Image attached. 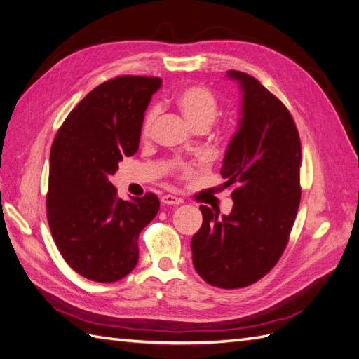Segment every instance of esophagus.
<instances>
[{
  "label": "esophagus",
  "instance_id": "1",
  "mask_svg": "<svg viewBox=\"0 0 359 359\" xmlns=\"http://www.w3.org/2000/svg\"><path fill=\"white\" fill-rule=\"evenodd\" d=\"M161 203L163 205H181L182 199L173 196V194H165V196L161 198Z\"/></svg>",
  "mask_w": 359,
  "mask_h": 359
}]
</instances>
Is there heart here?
Wrapping results in <instances>:
<instances>
[{"mask_svg":"<svg viewBox=\"0 0 359 359\" xmlns=\"http://www.w3.org/2000/svg\"><path fill=\"white\" fill-rule=\"evenodd\" d=\"M180 112L187 119V123L196 130L206 132L219 115V100L217 97L205 86L193 85L184 88L175 99ZM160 114V107L153 106L147 112L142 124V135L148 136L153 130Z\"/></svg>","mask_w":359,"mask_h":359,"instance_id":"b5f03b06","label":"heart"}]
</instances>
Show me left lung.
<instances>
[{"instance_id": "obj_1", "label": "left lung", "mask_w": 359, "mask_h": 359, "mask_svg": "<svg viewBox=\"0 0 359 359\" xmlns=\"http://www.w3.org/2000/svg\"><path fill=\"white\" fill-rule=\"evenodd\" d=\"M227 78L240 86L241 107L220 173L238 189L231 214L201 205L191 255L206 283L238 289L262 278L285 252L301 199V142L286 106L257 79L238 70Z\"/></svg>"}]
</instances>
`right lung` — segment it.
Returning <instances> with one entry per match:
<instances>
[{
  "mask_svg": "<svg viewBox=\"0 0 359 359\" xmlns=\"http://www.w3.org/2000/svg\"><path fill=\"white\" fill-rule=\"evenodd\" d=\"M160 78L119 76L94 88L69 114L50 149L48 222L61 256L82 277L112 283L139 259L137 238L154 219L153 193L123 201L109 177L137 153Z\"/></svg>",
  "mask_w": 359,
  "mask_h": 359,
  "instance_id": "obj_1",
  "label": "right lung"
}]
</instances>
